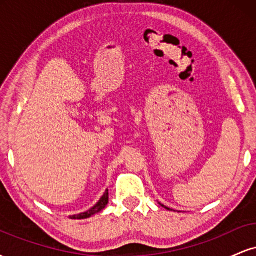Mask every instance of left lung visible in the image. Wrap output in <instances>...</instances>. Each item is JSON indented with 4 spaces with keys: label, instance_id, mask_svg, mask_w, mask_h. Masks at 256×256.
<instances>
[{
    "label": "left lung",
    "instance_id": "8db88e82",
    "mask_svg": "<svg viewBox=\"0 0 256 256\" xmlns=\"http://www.w3.org/2000/svg\"><path fill=\"white\" fill-rule=\"evenodd\" d=\"M166 208H167V207H166ZM167 210H168V208H167Z\"/></svg>",
    "mask_w": 256,
    "mask_h": 256
}]
</instances>
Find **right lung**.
Returning a JSON list of instances; mask_svg holds the SVG:
<instances>
[{
	"label": "right lung",
	"mask_w": 256,
	"mask_h": 256,
	"mask_svg": "<svg viewBox=\"0 0 256 256\" xmlns=\"http://www.w3.org/2000/svg\"><path fill=\"white\" fill-rule=\"evenodd\" d=\"M108 198H110V195H108V189H107V190H106V192L104 194V196L100 198V201L95 206H94L92 208H90L89 210H86V212H84V213H80V214H77V216H70V218H71V219H86V218H90V216H94V214L101 212L102 210H104V207L108 204Z\"/></svg>",
	"instance_id": "obj_1"
}]
</instances>
